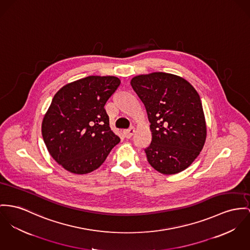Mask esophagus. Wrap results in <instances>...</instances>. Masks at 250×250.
<instances>
[{
    "mask_svg": "<svg viewBox=\"0 0 250 250\" xmlns=\"http://www.w3.org/2000/svg\"><path fill=\"white\" fill-rule=\"evenodd\" d=\"M134 133V127H130V128H128V129H125V130H124V135H125V138H127V139H130V138L133 136Z\"/></svg>",
    "mask_w": 250,
    "mask_h": 250,
    "instance_id": "1",
    "label": "esophagus"
}]
</instances>
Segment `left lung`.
<instances>
[{"label":"left lung","instance_id":"left-lung-1","mask_svg":"<svg viewBox=\"0 0 250 250\" xmlns=\"http://www.w3.org/2000/svg\"><path fill=\"white\" fill-rule=\"evenodd\" d=\"M130 83L150 123L152 140L145 149L148 163L166 175L185 170L199 156L207 138L198 92L184 78L165 72L138 75Z\"/></svg>","mask_w":250,"mask_h":250}]
</instances>
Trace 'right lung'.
Segmentation results:
<instances>
[{
    "instance_id": "right-lung-1",
    "label": "right lung",
    "mask_w": 250,
    "mask_h": 250,
    "mask_svg": "<svg viewBox=\"0 0 250 250\" xmlns=\"http://www.w3.org/2000/svg\"><path fill=\"white\" fill-rule=\"evenodd\" d=\"M120 83L114 76H88L63 85L53 97L42 135L49 154L65 170L94 171L119 144L104 104Z\"/></svg>"
}]
</instances>
